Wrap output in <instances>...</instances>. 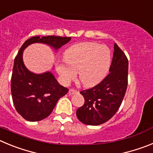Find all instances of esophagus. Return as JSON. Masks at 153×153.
<instances>
[{
	"instance_id": "34e87169",
	"label": "esophagus",
	"mask_w": 153,
	"mask_h": 153,
	"mask_svg": "<svg viewBox=\"0 0 153 153\" xmlns=\"http://www.w3.org/2000/svg\"><path fill=\"white\" fill-rule=\"evenodd\" d=\"M76 93H77V91L76 90H74V89H70V90H69V94L70 95H73V94H75Z\"/></svg>"
}]
</instances>
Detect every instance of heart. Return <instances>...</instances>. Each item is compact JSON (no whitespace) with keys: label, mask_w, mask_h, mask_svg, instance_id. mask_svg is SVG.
Returning a JSON list of instances; mask_svg holds the SVG:
<instances>
[{"label":"heart","mask_w":153,"mask_h":153,"mask_svg":"<svg viewBox=\"0 0 153 153\" xmlns=\"http://www.w3.org/2000/svg\"><path fill=\"white\" fill-rule=\"evenodd\" d=\"M66 63L56 64V71L64 84H69L76 76L85 86L97 85L107 74L111 64L109 47L97 43L84 42L74 44L63 53Z\"/></svg>","instance_id":"obj_1"}]
</instances>
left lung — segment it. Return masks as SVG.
Instances as JSON below:
<instances>
[{
	"mask_svg": "<svg viewBox=\"0 0 153 153\" xmlns=\"http://www.w3.org/2000/svg\"><path fill=\"white\" fill-rule=\"evenodd\" d=\"M129 62L123 51L114 44L109 74L99 84L80 91L84 104L76 110L78 120L86 125L98 126L107 122L122 103L128 84Z\"/></svg>",
	"mask_w": 153,
	"mask_h": 153,
	"instance_id": "left-lung-1",
	"label": "left lung"
}]
</instances>
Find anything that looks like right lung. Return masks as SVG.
I'll return each mask as SVG.
<instances>
[{
	"label": "right lung",
	"instance_id": "1",
	"mask_svg": "<svg viewBox=\"0 0 153 153\" xmlns=\"http://www.w3.org/2000/svg\"><path fill=\"white\" fill-rule=\"evenodd\" d=\"M71 37L58 36H33L24 42L13 63L11 76V94L17 113L30 122L47 118L57 101L68 89L61 86L51 72L36 74L30 72L23 62V51L30 44L42 43L58 50L68 43Z\"/></svg>",
	"mask_w": 153,
	"mask_h": 153
}]
</instances>
